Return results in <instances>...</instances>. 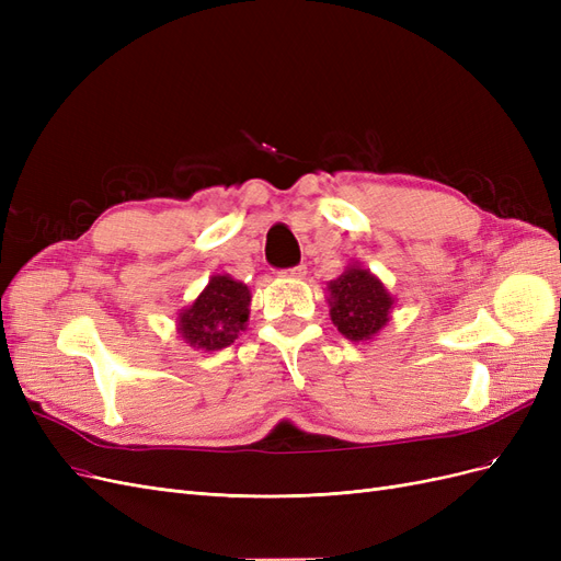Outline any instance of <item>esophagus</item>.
<instances>
[{
	"label": "esophagus",
	"instance_id": "obj_1",
	"mask_svg": "<svg viewBox=\"0 0 561 561\" xmlns=\"http://www.w3.org/2000/svg\"><path fill=\"white\" fill-rule=\"evenodd\" d=\"M285 276H290V278H304V276H307V264H299V266H295V268H287Z\"/></svg>",
	"mask_w": 561,
	"mask_h": 561
}]
</instances>
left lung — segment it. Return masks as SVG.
Returning a JSON list of instances; mask_svg holds the SVG:
<instances>
[{"mask_svg": "<svg viewBox=\"0 0 561 561\" xmlns=\"http://www.w3.org/2000/svg\"><path fill=\"white\" fill-rule=\"evenodd\" d=\"M330 320L351 342H371L390 320L396 297L386 290L379 276L360 262H351L328 283Z\"/></svg>", "mask_w": 561, "mask_h": 561, "instance_id": "1", "label": "left lung"}]
</instances>
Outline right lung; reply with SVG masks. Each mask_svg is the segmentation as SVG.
I'll use <instances>...</instances> for the list:
<instances>
[{
	"label": "right lung",
	"mask_w": 561,
	"mask_h": 561,
	"mask_svg": "<svg viewBox=\"0 0 561 561\" xmlns=\"http://www.w3.org/2000/svg\"><path fill=\"white\" fill-rule=\"evenodd\" d=\"M250 299L245 283L215 274L190 307L178 313V334L196 351H222L248 328Z\"/></svg>",
	"instance_id": "1"
}]
</instances>
